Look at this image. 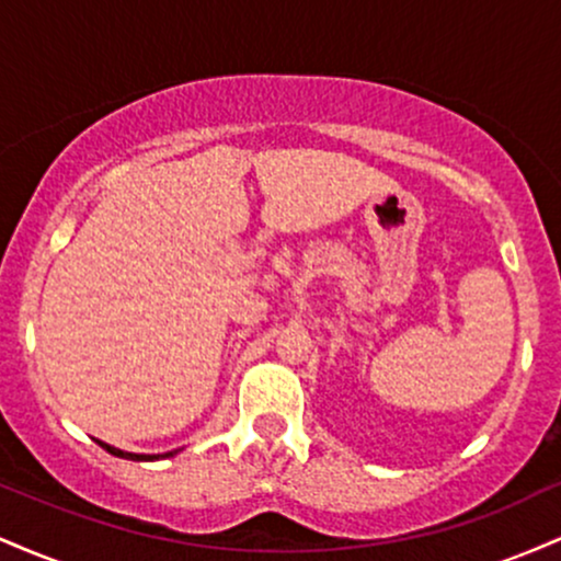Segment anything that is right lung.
<instances>
[{"label":"right lung","instance_id":"add662e5","mask_svg":"<svg viewBox=\"0 0 561 561\" xmlns=\"http://www.w3.org/2000/svg\"><path fill=\"white\" fill-rule=\"evenodd\" d=\"M100 443L102 448L107 450V454H113V456H121V459H134V461H152V459H158V456H145V454H126V450H121V448H113V446H107V443H102V440H96ZM173 454V450H171ZM169 456V454H165Z\"/></svg>","mask_w":561,"mask_h":561}]
</instances>
